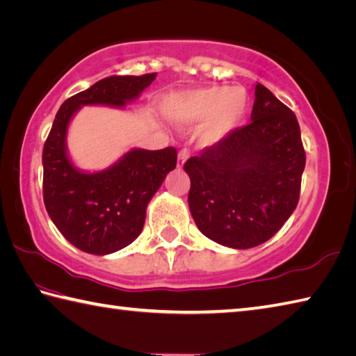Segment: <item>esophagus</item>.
<instances>
[{"label": "esophagus", "instance_id": "esophagus-1", "mask_svg": "<svg viewBox=\"0 0 356 356\" xmlns=\"http://www.w3.org/2000/svg\"><path fill=\"white\" fill-rule=\"evenodd\" d=\"M187 158H189V152H187L186 149L181 150V152L178 153V161H177V167H178V169H181V167L184 165Z\"/></svg>", "mask_w": 356, "mask_h": 356}]
</instances>
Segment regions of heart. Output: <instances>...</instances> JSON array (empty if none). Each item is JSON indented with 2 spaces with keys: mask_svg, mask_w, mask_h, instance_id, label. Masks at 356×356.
Returning <instances> with one entry per match:
<instances>
[{
  "mask_svg": "<svg viewBox=\"0 0 356 356\" xmlns=\"http://www.w3.org/2000/svg\"><path fill=\"white\" fill-rule=\"evenodd\" d=\"M251 100L240 86L212 85L175 92L164 104L167 118L178 125L207 122L201 129L204 144H217L236 131L250 111Z\"/></svg>",
  "mask_w": 356,
  "mask_h": 356,
  "instance_id": "heart-1",
  "label": "heart"
}]
</instances>
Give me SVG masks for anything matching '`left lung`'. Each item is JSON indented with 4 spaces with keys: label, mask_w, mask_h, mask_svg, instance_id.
<instances>
[{
    "label": "left lung",
    "mask_w": 356,
    "mask_h": 356,
    "mask_svg": "<svg viewBox=\"0 0 356 356\" xmlns=\"http://www.w3.org/2000/svg\"><path fill=\"white\" fill-rule=\"evenodd\" d=\"M304 169L296 116L257 83L251 122L186 161L193 221L234 250L265 243L296 209Z\"/></svg>",
    "instance_id": "1"
}]
</instances>
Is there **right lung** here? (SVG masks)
Masks as SVG:
<instances>
[{
	"instance_id": "1",
	"label": "right lung",
	"mask_w": 356,
	"mask_h": 356,
	"mask_svg": "<svg viewBox=\"0 0 356 356\" xmlns=\"http://www.w3.org/2000/svg\"><path fill=\"white\" fill-rule=\"evenodd\" d=\"M155 79V72L102 79L66 99L54 119L43 147V200L52 223L80 251L106 256L138 238L149 201L177 167V150L131 149L104 170H80L66 149L71 119L85 105L125 108Z\"/></svg>"
}]
</instances>
